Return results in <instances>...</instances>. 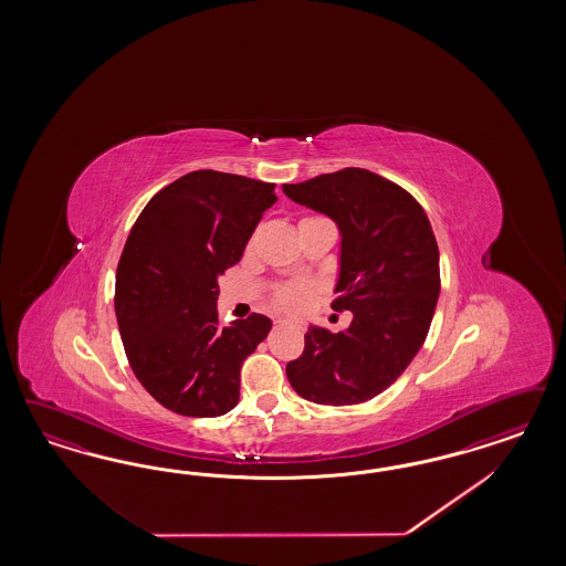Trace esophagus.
<instances>
[{
  "instance_id": "esophagus-1",
  "label": "esophagus",
  "mask_w": 566,
  "mask_h": 566,
  "mask_svg": "<svg viewBox=\"0 0 566 566\" xmlns=\"http://www.w3.org/2000/svg\"><path fill=\"white\" fill-rule=\"evenodd\" d=\"M275 324H286V319H275Z\"/></svg>"
}]
</instances>
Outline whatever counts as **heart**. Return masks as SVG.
Listing matches in <instances>:
<instances>
[{
    "mask_svg": "<svg viewBox=\"0 0 566 566\" xmlns=\"http://www.w3.org/2000/svg\"><path fill=\"white\" fill-rule=\"evenodd\" d=\"M305 220H313V218H305ZM311 291H313V286L305 284V282L284 284L275 291L274 303L277 307L286 308V311H303L307 307Z\"/></svg>",
    "mask_w": 566,
    "mask_h": 566,
    "instance_id": "heart-1",
    "label": "heart"
}]
</instances>
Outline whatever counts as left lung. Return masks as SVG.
I'll use <instances>...</instances> for the list:
<instances>
[{"label": "left lung", "instance_id": "1", "mask_svg": "<svg viewBox=\"0 0 566 566\" xmlns=\"http://www.w3.org/2000/svg\"><path fill=\"white\" fill-rule=\"evenodd\" d=\"M298 206L340 230V270L332 303L350 326H308L305 350L286 365L294 392L317 405H359L390 388L426 343L440 294V253L411 195L363 168L284 185Z\"/></svg>", "mask_w": 566, "mask_h": 566}]
</instances>
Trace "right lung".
Returning <instances> with one entry per match:
<instances>
[{
    "label": "right lung",
    "instance_id": "obj_1",
    "mask_svg": "<svg viewBox=\"0 0 566 566\" xmlns=\"http://www.w3.org/2000/svg\"><path fill=\"white\" fill-rule=\"evenodd\" d=\"M275 185L190 171L145 206L122 251L114 307L128 363L155 400L185 417L239 405L240 367L272 329L253 313L218 324V280L239 263Z\"/></svg>",
    "mask_w": 566,
    "mask_h": 566
}]
</instances>
